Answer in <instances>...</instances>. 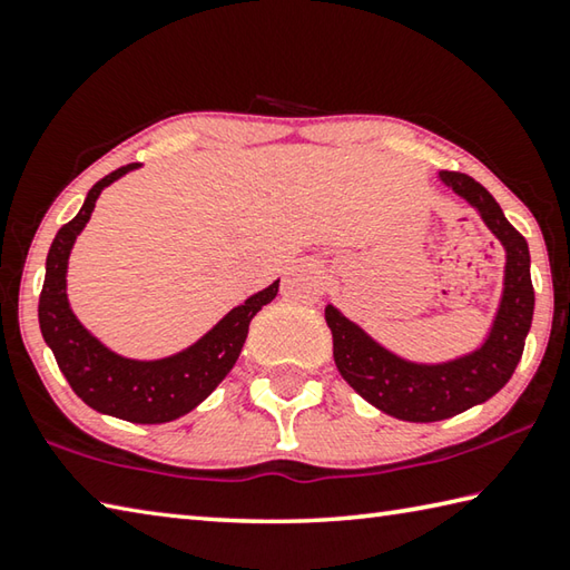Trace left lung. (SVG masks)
<instances>
[{"instance_id": "obj_1", "label": "left lung", "mask_w": 570, "mask_h": 570, "mask_svg": "<svg viewBox=\"0 0 570 570\" xmlns=\"http://www.w3.org/2000/svg\"><path fill=\"white\" fill-rule=\"evenodd\" d=\"M443 187L465 197L505 247V287L493 331L475 353L443 365H415L387 353L333 305L325 321L341 375L377 411L411 423H435L485 403L511 381L533 321V283L528 243L508 223L488 189L463 173L438 175Z\"/></svg>"}]
</instances>
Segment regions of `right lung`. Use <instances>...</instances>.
Listing matches in <instances>:
<instances>
[{
    "mask_svg": "<svg viewBox=\"0 0 570 570\" xmlns=\"http://www.w3.org/2000/svg\"><path fill=\"white\" fill-rule=\"evenodd\" d=\"M137 163L125 165L89 189L75 219L59 227L47 255V275L39 295V327L52 347L59 371L82 401L97 413L122 417L129 423H169L199 405L233 371L243 351L249 321L277 295L279 279L263 293L247 297L229 311L203 341L165 361H129L89 335L67 303V259L77 235L92 215L99 193L122 177Z\"/></svg>",
    "mask_w": 570,
    "mask_h": 570,
    "instance_id": "1",
    "label": "right lung"
}]
</instances>
